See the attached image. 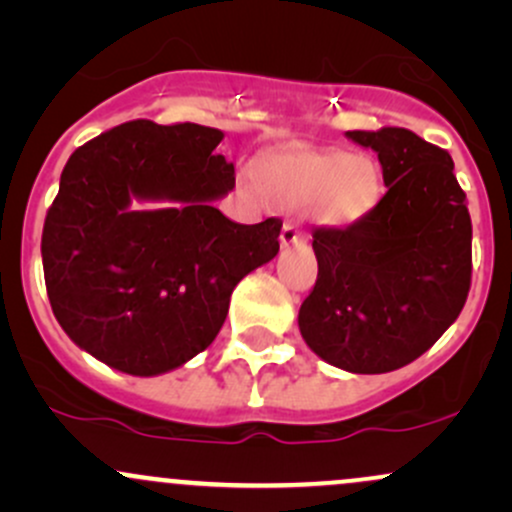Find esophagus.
<instances>
[{"instance_id":"1","label":"esophagus","mask_w":512,"mask_h":512,"mask_svg":"<svg viewBox=\"0 0 512 512\" xmlns=\"http://www.w3.org/2000/svg\"><path fill=\"white\" fill-rule=\"evenodd\" d=\"M279 240H281V248H291V245H301L303 243V233L298 231L293 223H284Z\"/></svg>"}]
</instances>
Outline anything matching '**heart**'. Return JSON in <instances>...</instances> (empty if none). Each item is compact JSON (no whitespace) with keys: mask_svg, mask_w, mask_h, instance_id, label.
Returning <instances> with one entry per match:
<instances>
[{"mask_svg":"<svg viewBox=\"0 0 512 512\" xmlns=\"http://www.w3.org/2000/svg\"><path fill=\"white\" fill-rule=\"evenodd\" d=\"M255 187L269 207H305L315 226L349 231L378 207L383 175L368 154L296 149L262 161L255 170Z\"/></svg>","mask_w":512,"mask_h":512,"instance_id":"obj_1","label":"heart"}]
</instances>
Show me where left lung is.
<instances>
[{
    "label": "left lung",
    "instance_id": "8db88e82",
    "mask_svg": "<svg viewBox=\"0 0 512 512\" xmlns=\"http://www.w3.org/2000/svg\"><path fill=\"white\" fill-rule=\"evenodd\" d=\"M346 139L378 154L387 192L349 231L313 233L317 281L298 330L334 368L390 373L426 354L460 315L472 219L448 151L402 127Z\"/></svg>",
    "mask_w": 512,
    "mask_h": 512
}]
</instances>
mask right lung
I'll use <instances>...</instances> for the list:
<instances>
[{"instance_id": "right-lung-1", "label": "right lung", "mask_w": 512, "mask_h": 512, "mask_svg": "<svg viewBox=\"0 0 512 512\" xmlns=\"http://www.w3.org/2000/svg\"><path fill=\"white\" fill-rule=\"evenodd\" d=\"M214 127L134 120L76 149L45 216L48 298L67 337L127 375L185 366L219 334L238 281L279 252V219L214 207L236 170Z\"/></svg>"}]
</instances>
